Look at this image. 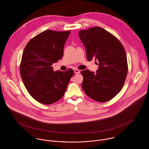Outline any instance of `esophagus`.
Instances as JSON below:
<instances>
[{
	"mask_svg": "<svg viewBox=\"0 0 149 149\" xmlns=\"http://www.w3.org/2000/svg\"><path fill=\"white\" fill-rule=\"evenodd\" d=\"M74 72L75 73H80V70H79V69H74Z\"/></svg>",
	"mask_w": 149,
	"mask_h": 149,
	"instance_id": "obj_1",
	"label": "esophagus"
}]
</instances>
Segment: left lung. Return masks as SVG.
I'll return each mask as SVG.
<instances>
[{
	"label": "left lung",
	"mask_w": 149,
	"mask_h": 149,
	"mask_svg": "<svg viewBox=\"0 0 149 149\" xmlns=\"http://www.w3.org/2000/svg\"><path fill=\"white\" fill-rule=\"evenodd\" d=\"M79 35L87 60L99 62L96 73L88 69L81 72L82 88L92 99L106 102L118 95L125 84L128 72L125 50L114 36L100 27L80 30Z\"/></svg>",
	"instance_id": "obj_1"
}]
</instances>
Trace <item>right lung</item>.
Here are the masks:
<instances>
[{
	"label": "right lung",
	"mask_w": 149,
	"mask_h": 149,
	"mask_svg": "<svg viewBox=\"0 0 149 149\" xmlns=\"http://www.w3.org/2000/svg\"><path fill=\"white\" fill-rule=\"evenodd\" d=\"M70 31L46 30L26 46L20 64V74L27 91L37 102L51 104L63 96L74 71H54L52 66L63 56Z\"/></svg>",
	"instance_id": "right-lung-1"
}]
</instances>
